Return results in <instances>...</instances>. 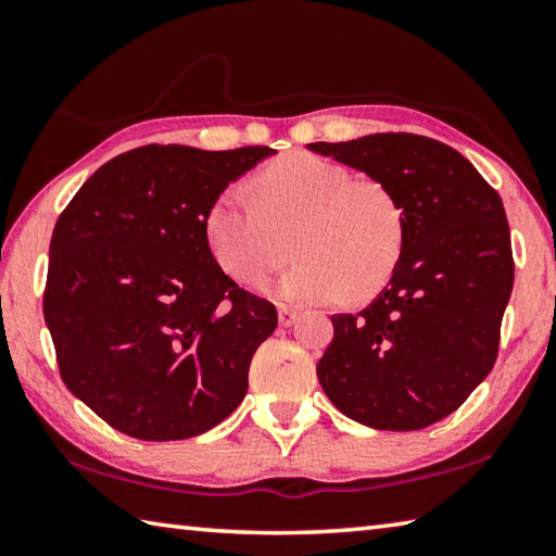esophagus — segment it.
Returning a JSON list of instances; mask_svg holds the SVG:
<instances>
[{
  "instance_id": "34e87169",
  "label": "esophagus",
  "mask_w": 556,
  "mask_h": 556,
  "mask_svg": "<svg viewBox=\"0 0 556 556\" xmlns=\"http://www.w3.org/2000/svg\"><path fill=\"white\" fill-rule=\"evenodd\" d=\"M277 316H279V326H294L296 324V318H299V314L294 312V308H287V306H279V312H277Z\"/></svg>"
}]
</instances>
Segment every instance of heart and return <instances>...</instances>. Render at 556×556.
Here are the masks:
<instances>
[{
    "instance_id": "1",
    "label": "heart",
    "mask_w": 556,
    "mask_h": 556,
    "mask_svg": "<svg viewBox=\"0 0 556 556\" xmlns=\"http://www.w3.org/2000/svg\"><path fill=\"white\" fill-rule=\"evenodd\" d=\"M257 201L232 186L205 213V242L225 275L257 285L287 260L299 262L269 291L291 304L368 301L388 285L404 242V213L388 186L348 168L289 152L255 178Z\"/></svg>"
}]
</instances>
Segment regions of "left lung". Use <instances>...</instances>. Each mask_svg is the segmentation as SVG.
Wrapping results in <instances>:
<instances>
[{
  "mask_svg": "<svg viewBox=\"0 0 556 556\" xmlns=\"http://www.w3.org/2000/svg\"><path fill=\"white\" fill-rule=\"evenodd\" d=\"M308 149L390 188L404 242L390 285L336 314L318 382L345 417L414 431L456 412L493 370L510 301V225L495 188L437 139L382 131Z\"/></svg>",
  "mask_w": 556,
  "mask_h": 556,
  "instance_id": "1",
  "label": "left lung"
}]
</instances>
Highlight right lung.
I'll use <instances>...</instances> for the list:
<instances>
[{
  "instance_id": "obj_1",
  "label": "right lung",
  "mask_w": 556,
  "mask_h": 556,
  "mask_svg": "<svg viewBox=\"0 0 556 556\" xmlns=\"http://www.w3.org/2000/svg\"><path fill=\"white\" fill-rule=\"evenodd\" d=\"M271 154L131 149L102 164L55 220L43 318L65 388L112 429L191 439L238 409L277 308L215 265L205 213Z\"/></svg>"
}]
</instances>
